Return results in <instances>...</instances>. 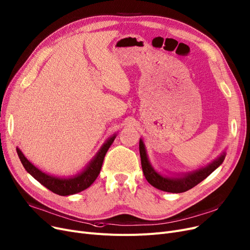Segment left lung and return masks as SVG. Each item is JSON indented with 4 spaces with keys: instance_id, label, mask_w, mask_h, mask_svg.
Instances as JSON below:
<instances>
[{
    "instance_id": "1",
    "label": "left lung",
    "mask_w": 250,
    "mask_h": 250,
    "mask_svg": "<svg viewBox=\"0 0 250 250\" xmlns=\"http://www.w3.org/2000/svg\"><path fill=\"white\" fill-rule=\"evenodd\" d=\"M139 152L142 171H144L147 182L153 187L162 190V191L171 193L185 192L205 180L208 176L220 167L226 157V151H223L216 160H213L203 168L178 175H167L160 173L152 167L148 160L146 148L142 138L139 139Z\"/></svg>"
}]
</instances>
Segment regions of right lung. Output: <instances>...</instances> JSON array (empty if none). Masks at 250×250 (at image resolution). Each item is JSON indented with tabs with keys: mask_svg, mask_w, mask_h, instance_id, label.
I'll list each match as a JSON object with an SVG mask.
<instances>
[{
	"mask_svg": "<svg viewBox=\"0 0 250 250\" xmlns=\"http://www.w3.org/2000/svg\"><path fill=\"white\" fill-rule=\"evenodd\" d=\"M116 136L117 134L115 133L113 136L106 139V141L102 146L96 156L85 166L84 169L79 173L69 177H58L44 173L38 167H35L31 162H29L18 147L16 148V150L23 167L25 168V170L35 180H38L42 185L51 190L52 192L62 196H67L83 191V190L88 188L94 182V180L97 179L101 172L105 153L112 146Z\"/></svg>",
	"mask_w": 250,
	"mask_h": 250,
	"instance_id": "add662e5",
	"label": "right lung"
}]
</instances>
